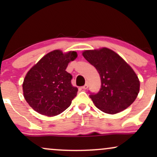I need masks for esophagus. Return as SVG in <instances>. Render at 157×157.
I'll return each instance as SVG.
<instances>
[{"mask_svg": "<svg viewBox=\"0 0 157 157\" xmlns=\"http://www.w3.org/2000/svg\"><path fill=\"white\" fill-rule=\"evenodd\" d=\"M88 87H89V86H88V83H86V84H85L83 86H82V89H84V90H86V89H88Z\"/></svg>", "mask_w": 157, "mask_h": 157, "instance_id": "1", "label": "esophagus"}]
</instances>
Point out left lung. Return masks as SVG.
I'll return each mask as SVG.
<instances>
[{"mask_svg": "<svg viewBox=\"0 0 157 157\" xmlns=\"http://www.w3.org/2000/svg\"><path fill=\"white\" fill-rule=\"evenodd\" d=\"M82 55L96 68L101 79L98 93L90 95L102 112L115 114L129 107L140 91V82L130 65L110 48L85 50Z\"/></svg>", "mask_w": 157, "mask_h": 157, "instance_id": "obj_1", "label": "left lung"}]
</instances>
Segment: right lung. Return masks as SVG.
<instances>
[{"instance_id": "add662e5", "label": "right lung", "mask_w": 157, "mask_h": 157, "mask_svg": "<svg viewBox=\"0 0 157 157\" xmlns=\"http://www.w3.org/2000/svg\"><path fill=\"white\" fill-rule=\"evenodd\" d=\"M77 53L56 49L44 55L26 73L23 82L26 101L37 113L55 117L68 109L78 89L71 84L72 76L66 71Z\"/></svg>"}]
</instances>
